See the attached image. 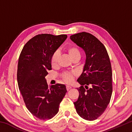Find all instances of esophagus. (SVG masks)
Returning <instances> with one entry per match:
<instances>
[{"mask_svg": "<svg viewBox=\"0 0 132 132\" xmlns=\"http://www.w3.org/2000/svg\"><path fill=\"white\" fill-rule=\"evenodd\" d=\"M71 88V87H70V86H66V89L68 91H69Z\"/></svg>", "mask_w": 132, "mask_h": 132, "instance_id": "1", "label": "esophagus"}]
</instances>
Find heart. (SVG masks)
Here are the masks:
<instances>
[{
    "mask_svg": "<svg viewBox=\"0 0 132 132\" xmlns=\"http://www.w3.org/2000/svg\"><path fill=\"white\" fill-rule=\"evenodd\" d=\"M66 51L68 52L69 56L70 57L71 60L78 59H80L81 57V53L79 49L76 46L71 45L69 46L66 49ZM59 53L57 52H55L52 56L51 57V64L53 67H56L58 64V60H59ZM74 73H70V72H66L62 75L63 80L68 83H70L73 80V76H74Z\"/></svg>",
    "mask_w": 132,
    "mask_h": 132,
    "instance_id": "heart-1",
    "label": "heart"
}]
</instances>
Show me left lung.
I'll return each instance as SVG.
<instances>
[{
	"instance_id": "1",
	"label": "left lung",
	"mask_w": 132,
	"mask_h": 132,
	"mask_svg": "<svg viewBox=\"0 0 132 132\" xmlns=\"http://www.w3.org/2000/svg\"><path fill=\"white\" fill-rule=\"evenodd\" d=\"M70 38L84 50L86 57L82 72L77 80L81 86L77 88L79 96L74 102L76 110L83 119L94 120L103 113L110 102L112 93L110 60L104 45L90 33L80 32Z\"/></svg>"
}]
</instances>
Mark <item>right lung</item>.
Returning a JSON list of instances; mask_svg holds the SVG:
<instances>
[{"label": "right lung", "mask_w": 132, "mask_h": 132, "mask_svg": "<svg viewBox=\"0 0 132 132\" xmlns=\"http://www.w3.org/2000/svg\"><path fill=\"white\" fill-rule=\"evenodd\" d=\"M66 35H37L27 42L17 66L19 90L29 111L40 119L52 118L67 92L64 84L48 87L45 76L52 70L51 57L67 38Z\"/></svg>", "instance_id": "right-lung-1"}]
</instances>
